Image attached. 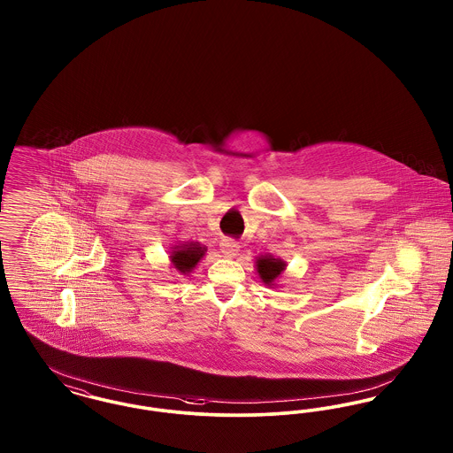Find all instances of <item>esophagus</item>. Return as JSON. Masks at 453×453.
Returning <instances> with one entry per match:
<instances>
[{"label":"esophagus","instance_id":"obj_1","mask_svg":"<svg viewBox=\"0 0 453 453\" xmlns=\"http://www.w3.org/2000/svg\"><path fill=\"white\" fill-rule=\"evenodd\" d=\"M220 251H222V255L226 258H233V257H236L237 253H239V244L234 242L233 239H222Z\"/></svg>","mask_w":453,"mask_h":453}]
</instances>
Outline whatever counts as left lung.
<instances>
[{"instance_id":"left-lung-1","label":"left lung","mask_w":453,"mask_h":453,"mask_svg":"<svg viewBox=\"0 0 453 453\" xmlns=\"http://www.w3.org/2000/svg\"><path fill=\"white\" fill-rule=\"evenodd\" d=\"M255 266H257V272H258V277L261 281L270 287V288H275L277 287V281L283 275L285 268H287V263L280 258H275L272 255H261L255 261Z\"/></svg>"}]
</instances>
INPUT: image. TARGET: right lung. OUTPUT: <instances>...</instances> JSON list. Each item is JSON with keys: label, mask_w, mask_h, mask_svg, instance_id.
I'll list each match as a JSON object with an SVG mask.
<instances>
[{"label": "right lung", "mask_w": 453, "mask_h": 453, "mask_svg": "<svg viewBox=\"0 0 453 453\" xmlns=\"http://www.w3.org/2000/svg\"><path fill=\"white\" fill-rule=\"evenodd\" d=\"M205 253H207V248L196 241L178 242L170 251L172 268L178 275H188L200 263V259L205 257Z\"/></svg>", "instance_id": "right-lung-1"}]
</instances>
